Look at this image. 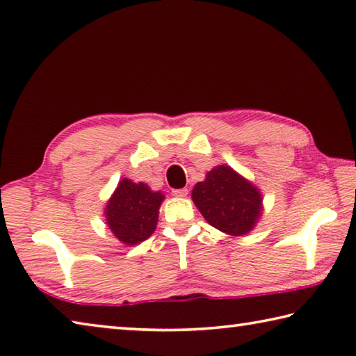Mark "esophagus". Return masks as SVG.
<instances>
[{
	"mask_svg": "<svg viewBox=\"0 0 356 356\" xmlns=\"http://www.w3.org/2000/svg\"><path fill=\"white\" fill-rule=\"evenodd\" d=\"M186 195H188V190H186V188L172 190V196H176V197H185Z\"/></svg>",
	"mask_w": 356,
	"mask_h": 356,
	"instance_id": "esophagus-1",
	"label": "esophagus"
}]
</instances>
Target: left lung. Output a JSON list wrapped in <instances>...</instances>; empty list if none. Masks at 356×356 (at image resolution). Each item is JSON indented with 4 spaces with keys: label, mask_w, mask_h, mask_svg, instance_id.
Segmentation results:
<instances>
[{
    "label": "left lung",
    "mask_w": 356,
    "mask_h": 356,
    "mask_svg": "<svg viewBox=\"0 0 356 356\" xmlns=\"http://www.w3.org/2000/svg\"><path fill=\"white\" fill-rule=\"evenodd\" d=\"M193 200L213 227L241 236L261 215V195L230 166H216L193 188Z\"/></svg>",
    "instance_id": "8db88e82"
}]
</instances>
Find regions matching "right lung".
Wrapping results in <instances>:
<instances>
[{
	"instance_id": "1",
	"label": "right lung",
	"mask_w": 356,
	"mask_h": 356,
	"mask_svg": "<svg viewBox=\"0 0 356 356\" xmlns=\"http://www.w3.org/2000/svg\"><path fill=\"white\" fill-rule=\"evenodd\" d=\"M161 200L160 191H151L143 182L122 179L106 209L108 229L129 245L147 240L156 230Z\"/></svg>"
}]
</instances>
